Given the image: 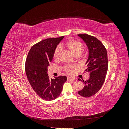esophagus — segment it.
<instances>
[{
	"mask_svg": "<svg viewBox=\"0 0 129 129\" xmlns=\"http://www.w3.org/2000/svg\"><path fill=\"white\" fill-rule=\"evenodd\" d=\"M75 80V78L72 77H69V76L67 77V80L68 81H69V80Z\"/></svg>",
	"mask_w": 129,
	"mask_h": 129,
	"instance_id": "1",
	"label": "esophagus"
}]
</instances>
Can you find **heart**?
<instances>
[{"mask_svg":"<svg viewBox=\"0 0 129 129\" xmlns=\"http://www.w3.org/2000/svg\"><path fill=\"white\" fill-rule=\"evenodd\" d=\"M67 46L68 49L74 54V55H80L84 50V46L81 43L76 40H71L67 42ZM62 45L58 46L56 48L54 53L53 57L55 60L60 59V54L61 53ZM76 68V66L73 64H68L65 66L63 67V69L65 72L67 73H71L74 69Z\"/></svg>","mask_w":129,"mask_h":129,"instance_id":"heart-1","label":"heart"}]
</instances>
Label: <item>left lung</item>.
Returning <instances> with one entry per match:
<instances>
[{
    "instance_id": "left-lung-1",
    "label": "left lung",
    "mask_w": 129,
    "mask_h": 129,
    "mask_svg": "<svg viewBox=\"0 0 129 129\" xmlns=\"http://www.w3.org/2000/svg\"><path fill=\"white\" fill-rule=\"evenodd\" d=\"M86 44L89 55L85 64L87 68L84 72L90 73L89 79L83 81L84 88L78 91L81 96L89 97L98 92L103 85L108 67V55L106 48L99 40L87 34H78ZM79 81H82L79 79Z\"/></svg>"
}]
</instances>
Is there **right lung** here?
Masks as SVG:
<instances>
[{
	"instance_id": "right-lung-1",
	"label": "right lung",
	"mask_w": 129,
	"mask_h": 129,
	"mask_svg": "<svg viewBox=\"0 0 129 129\" xmlns=\"http://www.w3.org/2000/svg\"><path fill=\"white\" fill-rule=\"evenodd\" d=\"M63 38H49L37 43L31 47L26 58L25 71L27 79L34 91L46 101L57 98L67 81L65 76L49 79L47 74L54 51Z\"/></svg>"
}]
</instances>
